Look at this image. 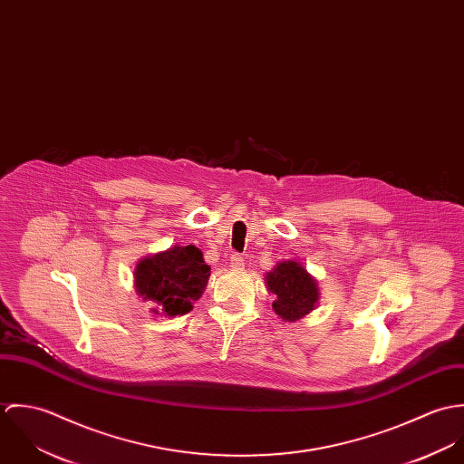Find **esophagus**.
<instances>
[{
  "instance_id": "34e87169",
  "label": "esophagus",
  "mask_w": 464,
  "mask_h": 464,
  "mask_svg": "<svg viewBox=\"0 0 464 464\" xmlns=\"http://www.w3.org/2000/svg\"><path fill=\"white\" fill-rule=\"evenodd\" d=\"M243 266H245V261H243V257L239 254H234L230 257V267L232 269H243Z\"/></svg>"
}]
</instances>
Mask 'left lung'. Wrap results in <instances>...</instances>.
<instances>
[{
  "instance_id": "left-lung-1",
  "label": "left lung",
  "mask_w": 464,
  "mask_h": 464,
  "mask_svg": "<svg viewBox=\"0 0 464 464\" xmlns=\"http://www.w3.org/2000/svg\"><path fill=\"white\" fill-rule=\"evenodd\" d=\"M267 291L275 296L271 307L278 318L295 324L316 309L320 300L318 280L295 259L278 261L265 276Z\"/></svg>"
}]
</instances>
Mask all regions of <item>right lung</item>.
<instances>
[{
    "mask_svg": "<svg viewBox=\"0 0 464 464\" xmlns=\"http://www.w3.org/2000/svg\"><path fill=\"white\" fill-rule=\"evenodd\" d=\"M210 276L201 250L195 245L171 246L164 252L140 259L135 269V293L155 304L153 314L182 316L193 309L203 295Z\"/></svg>",
    "mask_w": 464,
    "mask_h": 464,
    "instance_id": "1",
    "label": "right lung"
}]
</instances>
